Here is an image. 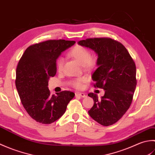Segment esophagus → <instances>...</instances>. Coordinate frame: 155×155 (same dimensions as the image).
Returning a JSON list of instances; mask_svg holds the SVG:
<instances>
[{"instance_id": "obj_1", "label": "esophagus", "mask_w": 155, "mask_h": 155, "mask_svg": "<svg viewBox=\"0 0 155 155\" xmlns=\"http://www.w3.org/2000/svg\"><path fill=\"white\" fill-rule=\"evenodd\" d=\"M75 96H78V97H86V94H85L84 93H79V92H76L75 93Z\"/></svg>"}]
</instances>
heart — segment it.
Here are the masks:
<instances>
[{
	"label": "heart",
	"instance_id": "b5f03b06",
	"mask_svg": "<svg viewBox=\"0 0 155 155\" xmlns=\"http://www.w3.org/2000/svg\"><path fill=\"white\" fill-rule=\"evenodd\" d=\"M68 54L81 63L84 70L91 71L98 67L99 60L98 54L97 52H90V51L83 46L76 45L69 51ZM62 67L63 59L59 58L56 62V68L58 72H61ZM84 81V78H76L72 81L71 84L74 88H81Z\"/></svg>",
	"mask_w": 155,
	"mask_h": 155
}]
</instances>
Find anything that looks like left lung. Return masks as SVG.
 Listing matches in <instances>:
<instances>
[{
    "instance_id": "obj_1",
    "label": "left lung",
    "mask_w": 155,
    "mask_h": 155,
    "mask_svg": "<svg viewBox=\"0 0 155 155\" xmlns=\"http://www.w3.org/2000/svg\"><path fill=\"white\" fill-rule=\"evenodd\" d=\"M78 44L98 54V67L92 78L95 88L105 91L101 99L96 94H88L94 100L88 114L101 125L110 126L120 119L132 103L137 86L135 63L124 46L110 38H87Z\"/></svg>"
}]
</instances>
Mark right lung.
Wrapping results in <instances>:
<instances>
[{"label": "right lung", "mask_w": 155, "mask_h": 155, "mask_svg": "<svg viewBox=\"0 0 155 155\" xmlns=\"http://www.w3.org/2000/svg\"><path fill=\"white\" fill-rule=\"evenodd\" d=\"M75 43L73 41L48 40L26 49L16 70L15 84L21 103L31 117L48 124L65 113L74 93L62 91L51 94L48 80L57 73L56 62L62 51Z\"/></svg>", "instance_id": "obj_1"}]
</instances>
